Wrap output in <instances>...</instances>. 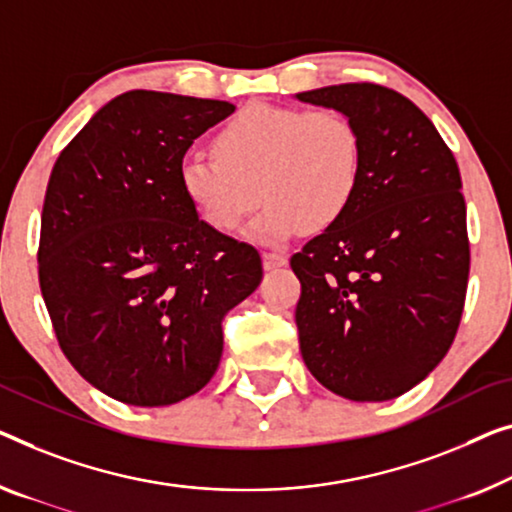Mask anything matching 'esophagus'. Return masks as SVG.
Segmentation results:
<instances>
[{
	"label": "esophagus",
	"mask_w": 512,
	"mask_h": 512,
	"mask_svg": "<svg viewBox=\"0 0 512 512\" xmlns=\"http://www.w3.org/2000/svg\"><path fill=\"white\" fill-rule=\"evenodd\" d=\"M287 264V255L282 253H264V269H280Z\"/></svg>",
	"instance_id": "obj_1"
}]
</instances>
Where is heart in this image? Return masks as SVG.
I'll use <instances>...</instances> for the list:
<instances>
[{"label": "heart", "mask_w": 512, "mask_h": 512, "mask_svg": "<svg viewBox=\"0 0 512 512\" xmlns=\"http://www.w3.org/2000/svg\"><path fill=\"white\" fill-rule=\"evenodd\" d=\"M213 149L216 156L181 158L183 197L202 223L230 234L257 193L264 204L253 234L266 243L285 241L303 225L322 232L340 223L363 177L361 133L338 110L246 105L220 128Z\"/></svg>", "instance_id": "b5f03b06"}]
</instances>
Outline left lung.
Instances as JSON below:
<instances>
[{"label":"left lung","instance_id":"left-lung-1","mask_svg":"<svg viewBox=\"0 0 512 512\" xmlns=\"http://www.w3.org/2000/svg\"><path fill=\"white\" fill-rule=\"evenodd\" d=\"M296 98L347 114L363 140L352 207L289 262L303 361L347 400L398 398L437 368L462 319L471 253L460 167L398 91L349 82Z\"/></svg>","mask_w":512,"mask_h":512}]
</instances>
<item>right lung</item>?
Instances as JSON below:
<instances>
[{"instance_id": "1", "label": "right lung", "mask_w": 512, "mask_h": 512, "mask_svg": "<svg viewBox=\"0 0 512 512\" xmlns=\"http://www.w3.org/2000/svg\"><path fill=\"white\" fill-rule=\"evenodd\" d=\"M234 105L133 89L103 105L52 167L38 285L61 352L91 386L165 407L209 384L223 319L262 280L259 253L211 230L179 163Z\"/></svg>"}]
</instances>
